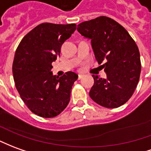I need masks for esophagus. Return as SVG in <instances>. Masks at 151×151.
<instances>
[{
  "mask_svg": "<svg viewBox=\"0 0 151 151\" xmlns=\"http://www.w3.org/2000/svg\"><path fill=\"white\" fill-rule=\"evenodd\" d=\"M83 77V74L82 73H78V79H81Z\"/></svg>",
  "mask_w": 151,
  "mask_h": 151,
  "instance_id": "34e87169",
  "label": "esophagus"
}]
</instances>
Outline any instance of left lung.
<instances>
[{"mask_svg": "<svg viewBox=\"0 0 151 151\" xmlns=\"http://www.w3.org/2000/svg\"><path fill=\"white\" fill-rule=\"evenodd\" d=\"M77 30L91 39L96 60L107 78L92 75L94 85L89 96L105 108H118L134 93L141 74L140 52L135 41L122 25L106 16H100L78 25Z\"/></svg>", "mask_w": 151, "mask_h": 151, "instance_id": "obj_1", "label": "left lung"}]
</instances>
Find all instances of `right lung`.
<instances>
[{"label":"right lung","instance_id":"add662e5","mask_svg":"<svg viewBox=\"0 0 151 151\" xmlns=\"http://www.w3.org/2000/svg\"><path fill=\"white\" fill-rule=\"evenodd\" d=\"M76 30V24L44 23L24 36L14 58V80L18 92L32 112L42 118H54L70 101L75 73L53 76L52 62L60 54L62 44Z\"/></svg>","mask_w":151,"mask_h":151}]
</instances>
